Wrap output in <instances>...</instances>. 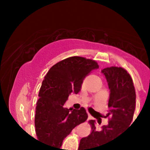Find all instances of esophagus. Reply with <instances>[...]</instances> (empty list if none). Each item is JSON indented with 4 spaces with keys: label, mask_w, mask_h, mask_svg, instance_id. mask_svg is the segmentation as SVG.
I'll return each mask as SVG.
<instances>
[{
    "label": "esophagus",
    "mask_w": 150,
    "mask_h": 150,
    "mask_svg": "<svg viewBox=\"0 0 150 150\" xmlns=\"http://www.w3.org/2000/svg\"><path fill=\"white\" fill-rule=\"evenodd\" d=\"M88 120H91V119H92V116H91L88 112Z\"/></svg>",
    "instance_id": "34e87169"
}]
</instances>
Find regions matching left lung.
Masks as SVG:
<instances>
[{
    "mask_svg": "<svg viewBox=\"0 0 150 150\" xmlns=\"http://www.w3.org/2000/svg\"><path fill=\"white\" fill-rule=\"evenodd\" d=\"M101 73L105 76L110 89L109 110L106 117L110 120L100 131L96 130L95 120H90L91 134L80 140L78 150H100V146L116 139L133 120L136 94L130 74L117 67H107Z\"/></svg>",
    "mask_w": 150,
    "mask_h": 150,
    "instance_id": "left-lung-1",
    "label": "left lung"
}]
</instances>
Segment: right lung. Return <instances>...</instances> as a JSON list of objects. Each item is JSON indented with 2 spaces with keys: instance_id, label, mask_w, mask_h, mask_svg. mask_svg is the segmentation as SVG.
Segmentation results:
<instances>
[{
  "instance_id": "add662e5",
  "label": "right lung",
  "mask_w": 150,
  "mask_h": 150,
  "mask_svg": "<svg viewBox=\"0 0 150 150\" xmlns=\"http://www.w3.org/2000/svg\"><path fill=\"white\" fill-rule=\"evenodd\" d=\"M98 67L95 61L73 56L50 69L42 83L36 107L34 124L38 140L59 150L71 131L87 120L84 107L72 110L64 105L71 92L79 93L85 77Z\"/></svg>"
}]
</instances>
